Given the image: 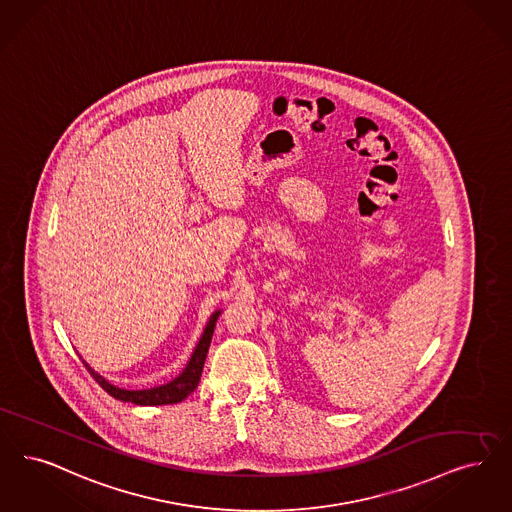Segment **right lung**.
<instances>
[{"instance_id": "right-lung-1", "label": "right lung", "mask_w": 512, "mask_h": 512, "mask_svg": "<svg viewBox=\"0 0 512 512\" xmlns=\"http://www.w3.org/2000/svg\"><path fill=\"white\" fill-rule=\"evenodd\" d=\"M217 318H219V312H215L209 318V322H207V326L204 329V335H202V339H200V343H198V347L194 350V354H192V358H190V362L184 368L183 373L177 379H173L171 383L162 385V387L148 390L118 389V387L110 385L108 381H104L103 377L99 373H95L89 366H85V368L89 369L93 379L116 400L131 402V404H137V406H165V404L183 402L184 398L188 394H192L196 387H198V383H200L205 356H207V350H209V343H211V337H213V329H215Z\"/></svg>"}]
</instances>
